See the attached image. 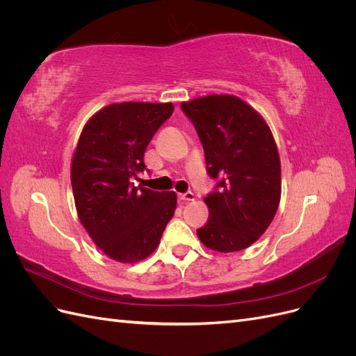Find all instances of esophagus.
Segmentation results:
<instances>
[{
    "instance_id": "1",
    "label": "esophagus",
    "mask_w": 356,
    "mask_h": 356,
    "mask_svg": "<svg viewBox=\"0 0 356 356\" xmlns=\"http://www.w3.org/2000/svg\"><path fill=\"white\" fill-rule=\"evenodd\" d=\"M178 197H179V200H182V202H191V200H195V195H193L191 191H187V193H179Z\"/></svg>"
}]
</instances>
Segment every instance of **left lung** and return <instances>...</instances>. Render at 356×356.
<instances>
[{
    "mask_svg": "<svg viewBox=\"0 0 356 356\" xmlns=\"http://www.w3.org/2000/svg\"><path fill=\"white\" fill-rule=\"evenodd\" d=\"M200 138L207 172L217 179L204 197L209 220L200 242L218 252L251 246L267 230L281 200V160L264 118L233 95L181 104Z\"/></svg>",
    "mask_w": 356,
    "mask_h": 356,
    "instance_id": "8db88e82",
    "label": "left lung"
}]
</instances>
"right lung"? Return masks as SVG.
Instances as JSON below:
<instances>
[{"instance_id":"add662e5","label":"right lung","mask_w":356,"mask_h":356,"mask_svg":"<svg viewBox=\"0 0 356 356\" xmlns=\"http://www.w3.org/2000/svg\"><path fill=\"white\" fill-rule=\"evenodd\" d=\"M174 105L122 102L104 106L83 127L71 165L80 222L110 258L136 263L154 252L174 217L177 195L136 187L144 153Z\"/></svg>"}]
</instances>
